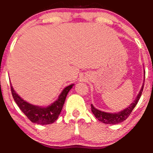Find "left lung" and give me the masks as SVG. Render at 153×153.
I'll list each match as a JSON object with an SVG mask.
<instances>
[{
  "label": "left lung",
  "mask_w": 153,
  "mask_h": 153,
  "mask_svg": "<svg viewBox=\"0 0 153 153\" xmlns=\"http://www.w3.org/2000/svg\"><path fill=\"white\" fill-rule=\"evenodd\" d=\"M143 85H144V84H143L142 87H141V90H140L139 93L137 95L135 101L132 103H131L130 105L127 106V108H125L124 110L121 111V112H115V113H109V112H103V111L99 110V109H95L93 106V105L91 104V109H92V113L94 114L95 118H98V121H101V122L104 123V124H116L122 122V121H125V120L129 117V115H130L132 111L133 110V109L135 108V106H136L137 104H138V101H139L140 98H141V94H142Z\"/></svg>",
  "instance_id": "left-lung-1"
}]
</instances>
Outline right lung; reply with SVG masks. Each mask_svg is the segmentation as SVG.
I'll use <instances>...</instances> for the list:
<instances>
[{
	"instance_id": "right-lung-1",
	"label": "right lung",
	"mask_w": 153,
	"mask_h": 153,
	"mask_svg": "<svg viewBox=\"0 0 153 153\" xmlns=\"http://www.w3.org/2000/svg\"><path fill=\"white\" fill-rule=\"evenodd\" d=\"M73 85L74 84H71L64 88L55 102L44 107L32 105L27 101H24L15 92L12 86H11V91H12V97L16 102L17 105L19 106L20 109L25 114L26 116L32 122L41 125H47L52 124L58 119L62 110L66 97Z\"/></svg>"
}]
</instances>
